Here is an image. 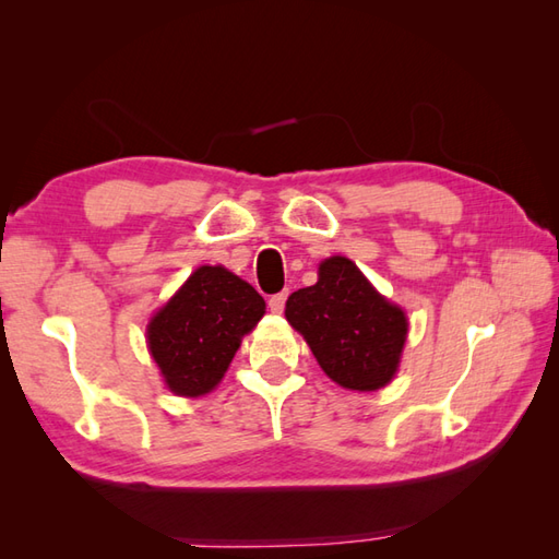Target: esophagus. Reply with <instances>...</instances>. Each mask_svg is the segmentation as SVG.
<instances>
[{
	"label": "esophagus",
	"instance_id": "1",
	"mask_svg": "<svg viewBox=\"0 0 559 559\" xmlns=\"http://www.w3.org/2000/svg\"><path fill=\"white\" fill-rule=\"evenodd\" d=\"M286 300H288V290H283V293L271 295V298H269V307H271V312L281 314L283 310H286Z\"/></svg>",
	"mask_w": 559,
	"mask_h": 559
}]
</instances>
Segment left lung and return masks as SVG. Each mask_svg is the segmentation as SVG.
Instances as JSON below:
<instances>
[{
    "instance_id": "obj_1",
    "label": "left lung",
    "mask_w": 559,
    "mask_h": 559,
    "mask_svg": "<svg viewBox=\"0 0 559 559\" xmlns=\"http://www.w3.org/2000/svg\"><path fill=\"white\" fill-rule=\"evenodd\" d=\"M286 319L343 389L377 391L399 370L408 336L406 312L379 295L346 257L319 264L314 286L288 298Z\"/></svg>"
}]
</instances>
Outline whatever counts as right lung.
I'll use <instances>...</instances> for the list:
<instances>
[{"mask_svg": "<svg viewBox=\"0 0 559 559\" xmlns=\"http://www.w3.org/2000/svg\"><path fill=\"white\" fill-rule=\"evenodd\" d=\"M266 302L223 266H199L146 329L148 350L177 396H204L223 379Z\"/></svg>", "mask_w": 559, "mask_h": 559, "instance_id": "obj_1", "label": "right lung"}]
</instances>
